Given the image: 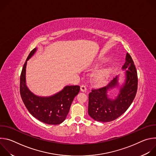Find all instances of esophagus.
Returning <instances> with one entry per match:
<instances>
[{
    "label": "esophagus",
    "instance_id": "34e87169",
    "mask_svg": "<svg viewBox=\"0 0 156 156\" xmlns=\"http://www.w3.org/2000/svg\"><path fill=\"white\" fill-rule=\"evenodd\" d=\"M80 88H81V91H83V92H86L87 88H86V86H84V85H81V87H80Z\"/></svg>",
    "mask_w": 156,
    "mask_h": 156
}]
</instances>
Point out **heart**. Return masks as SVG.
I'll list each match as a JSON object with an SVG mask.
<instances>
[{
	"instance_id": "heart-1",
	"label": "heart",
	"mask_w": 156,
	"mask_h": 156,
	"mask_svg": "<svg viewBox=\"0 0 156 156\" xmlns=\"http://www.w3.org/2000/svg\"><path fill=\"white\" fill-rule=\"evenodd\" d=\"M106 72L105 71H102L99 72L97 75V80L99 83H102L106 76Z\"/></svg>"
}]
</instances>
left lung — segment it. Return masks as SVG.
I'll return each instance as SVG.
<instances>
[{"mask_svg": "<svg viewBox=\"0 0 156 156\" xmlns=\"http://www.w3.org/2000/svg\"><path fill=\"white\" fill-rule=\"evenodd\" d=\"M122 69L126 70L125 81L114 99L109 98L107 93L119 86V75L107 86L92 90L89 94L88 114L94 120L102 122L113 121L122 115L134 100L138 89V75L134 62L128 53H126Z\"/></svg>", "mask_w": 156, "mask_h": 156, "instance_id": "left-lung-1", "label": "left lung"}]
</instances>
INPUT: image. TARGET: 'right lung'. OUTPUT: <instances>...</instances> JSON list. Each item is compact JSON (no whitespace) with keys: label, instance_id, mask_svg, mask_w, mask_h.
<instances>
[{"label":"right lung","instance_id":"obj_1","mask_svg":"<svg viewBox=\"0 0 156 156\" xmlns=\"http://www.w3.org/2000/svg\"><path fill=\"white\" fill-rule=\"evenodd\" d=\"M33 49L27 57L20 76V92L29 112L39 121L49 125H58L67 116L71 104L80 90L79 86H66L58 93L49 97H41L33 93L27 86V61L34 54Z\"/></svg>","mask_w":156,"mask_h":156}]
</instances>
